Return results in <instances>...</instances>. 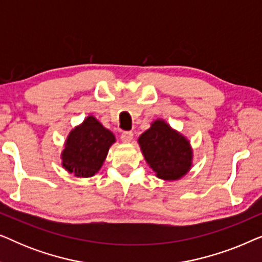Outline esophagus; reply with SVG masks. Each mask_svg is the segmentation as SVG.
Wrapping results in <instances>:
<instances>
[{
  "label": "esophagus",
  "instance_id": "esophagus-1",
  "mask_svg": "<svg viewBox=\"0 0 262 262\" xmlns=\"http://www.w3.org/2000/svg\"><path fill=\"white\" fill-rule=\"evenodd\" d=\"M132 137H134V132H132V131H124V132H121L120 138H121V141H123L124 143L131 142L132 141Z\"/></svg>",
  "mask_w": 262,
  "mask_h": 262
}]
</instances>
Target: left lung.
Wrapping results in <instances>:
<instances>
[{"instance_id": "1", "label": "left lung", "mask_w": 262, "mask_h": 262, "mask_svg": "<svg viewBox=\"0 0 262 262\" xmlns=\"http://www.w3.org/2000/svg\"><path fill=\"white\" fill-rule=\"evenodd\" d=\"M146 162L163 180H178L191 167L192 150L185 137L156 120L138 139Z\"/></svg>"}]
</instances>
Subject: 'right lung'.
Returning a JSON list of instances; mask_svg holds the SVG:
<instances>
[{
	"label": "right lung",
	"instance_id": "add662e5",
	"mask_svg": "<svg viewBox=\"0 0 262 262\" xmlns=\"http://www.w3.org/2000/svg\"><path fill=\"white\" fill-rule=\"evenodd\" d=\"M114 141L112 132L94 117H88L70 132L62 154L63 167L76 177H93L101 168Z\"/></svg>",
	"mask_w": 262,
	"mask_h": 262
}]
</instances>
